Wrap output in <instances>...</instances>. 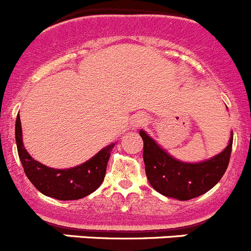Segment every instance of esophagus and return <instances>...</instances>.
I'll return each mask as SVG.
<instances>
[{
    "mask_svg": "<svg viewBox=\"0 0 251 251\" xmlns=\"http://www.w3.org/2000/svg\"><path fill=\"white\" fill-rule=\"evenodd\" d=\"M146 120H148V118H146L145 115H143V113H138V115H135L133 118H131V128L135 129L138 128V126H143L144 123L146 122Z\"/></svg>",
    "mask_w": 251,
    "mask_h": 251,
    "instance_id": "34e87169",
    "label": "esophagus"
}]
</instances>
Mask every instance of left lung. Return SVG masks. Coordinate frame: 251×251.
<instances>
[{"mask_svg":"<svg viewBox=\"0 0 251 251\" xmlns=\"http://www.w3.org/2000/svg\"><path fill=\"white\" fill-rule=\"evenodd\" d=\"M144 141V163L151 187L160 194L177 200H190L212 189L229 162L233 131L222 152L201 162H184L171 156L145 130L139 131Z\"/></svg>","mask_w":251,"mask_h":251,"instance_id":"obj_1","label":"left lung"}]
</instances>
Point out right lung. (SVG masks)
Listing matches in <instances>:
<instances>
[{
  "label": "right lung",
  "instance_id": "obj_1",
  "mask_svg": "<svg viewBox=\"0 0 251 251\" xmlns=\"http://www.w3.org/2000/svg\"><path fill=\"white\" fill-rule=\"evenodd\" d=\"M16 143L24 172L34 187L57 200H78L95 192L103 182L108 158L116 143L99 151L90 160L72 168H51L34 160L25 150L19 116L16 121Z\"/></svg>",
  "mask_w": 251,
  "mask_h": 251
}]
</instances>
